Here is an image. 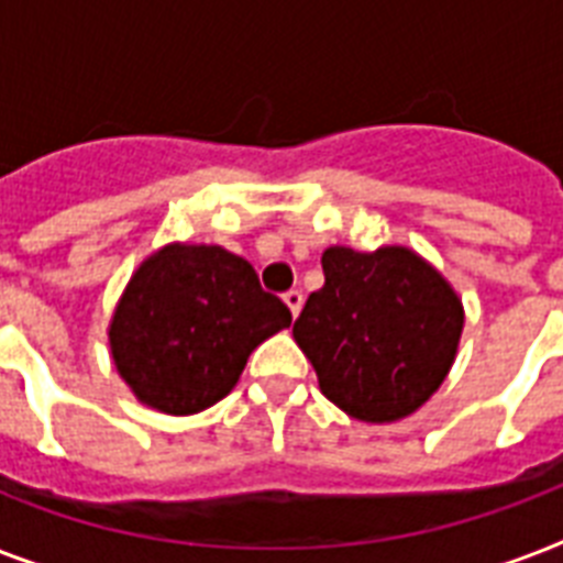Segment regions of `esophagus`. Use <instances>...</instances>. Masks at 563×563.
Wrapping results in <instances>:
<instances>
[{
	"instance_id": "34e87169",
	"label": "esophagus",
	"mask_w": 563,
	"mask_h": 563,
	"mask_svg": "<svg viewBox=\"0 0 563 563\" xmlns=\"http://www.w3.org/2000/svg\"><path fill=\"white\" fill-rule=\"evenodd\" d=\"M283 300H286V307H289L291 318H298L300 316V307H303V295H300L298 289H291L283 295Z\"/></svg>"
}]
</instances>
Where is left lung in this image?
I'll list each match as a JSON object with an SVG mask.
<instances>
[{
	"mask_svg": "<svg viewBox=\"0 0 563 563\" xmlns=\"http://www.w3.org/2000/svg\"><path fill=\"white\" fill-rule=\"evenodd\" d=\"M324 286L291 327L327 400L365 423H394L441 388L464 307L435 265L406 245L362 254L330 245Z\"/></svg>",
	"mask_w": 563,
	"mask_h": 563,
	"instance_id": "8db88e82",
	"label": "left lung"
}]
</instances>
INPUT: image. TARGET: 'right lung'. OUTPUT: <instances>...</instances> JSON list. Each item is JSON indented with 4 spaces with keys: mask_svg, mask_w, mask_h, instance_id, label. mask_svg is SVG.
Returning a JSON list of instances; mask_svg holds the SVG:
<instances>
[{
    "mask_svg": "<svg viewBox=\"0 0 563 563\" xmlns=\"http://www.w3.org/2000/svg\"><path fill=\"white\" fill-rule=\"evenodd\" d=\"M291 324L254 265L221 245L172 242L131 274L108 327L110 360L148 409L198 415L228 397L247 356Z\"/></svg>",
    "mask_w": 563,
    "mask_h": 563,
    "instance_id": "1",
    "label": "right lung"
}]
</instances>
